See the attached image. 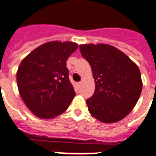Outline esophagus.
Segmentation results:
<instances>
[{
    "instance_id": "esophagus-1",
    "label": "esophagus",
    "mask_w": 156,
    "mask_h": 156,
    "mask_svg": "<svg viewBox=\"0 0 156 156\" xmlns=\"http://www.w3.org/2000/svg\"><path fill=\"white\" fill-rule=\"evenodd\" d=\"M76 87H77V88L79 89L80 87H81V83H76Z\"/></svg>"
}]
</instances>
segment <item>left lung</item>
<instances>
[{"label": "left lung", "instance_id": "1", "mask_svg": "<svg viewBox=\"0 0 156 156\" xmlns=\"http://www.w3.org/2000/svg\"><path fill=\"white\" fill-rule=\"evenodd\" d=\"M80 49L91 65L96 83L95 92L86 100L90 114L104 123L121 120L132 112L142 92L138 66L108 44H81Z\"/></svg>", "mask_w": 156, "mask_h": 156}]
</instances>
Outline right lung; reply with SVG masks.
<instances>
[{
  "label": "right lung",
  "instance_id": "obj_1",
  "mask_svg": "<svg viewBox=\"0 0 156 156\" xmlns=\"http://www.w3.org/2000/svg\"><path fill=\"white\" fill-rule=\"evenodd\" d=\"M73 42L50 41L21 61L16 82L24 104L36 116L52 119L69 108L76 95L66 62L77 49Z\"/></svg>",
  "mask_w": 156,
  "mask_h": 156
}]
</instances>
